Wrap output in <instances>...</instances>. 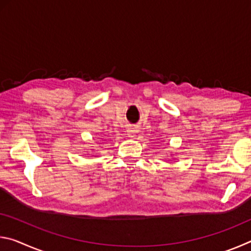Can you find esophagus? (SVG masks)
I'll use <instances>...</instances> for the list:
<instances>
[{"mask_svg":"<svg viewBox=\"0 0 251 251\" xmlns=\"http://www.w3.org/2000/svg\"><path fill=\"white\" fill-rule=\"evenodd\" d=\"M138 127H136V126H134V127H129L128 128V130H127V135L129 136V137H135L136 136V134L138 133Z\"/></svg>","mask_w":251,"mask_h":251,"instance_id":"esophagus-1","label":"esophagus"}]
</instances>
